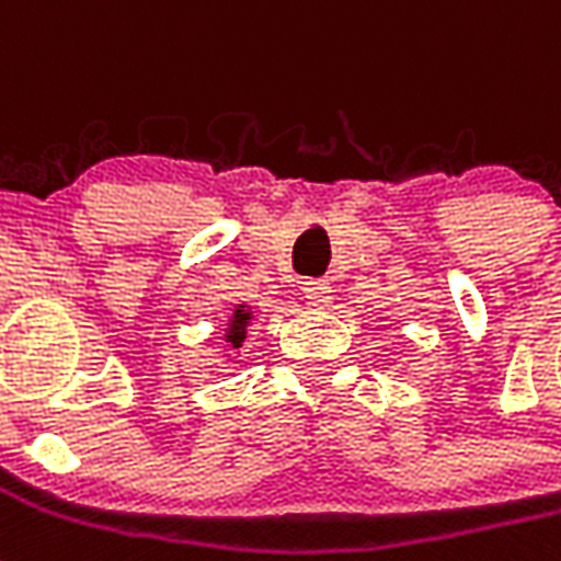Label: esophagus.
<instances>
[{
    "mask_svg": "<svg viewBox=\"0 0 561 561\" xmlns=\"http://www.w3.org/2000/svg\"><path fill=\"white\" fill-rule=\"evenodd\" d=\"M304 295L310 298V304H328L330 301V286L328 280H319V277H312V280H304Z\"/></svg>",
    "mask_w": 561,
    "mask_h": 561,
    "instance_id": "34e87169",
    "label": "esophagus"
}]
</instances>
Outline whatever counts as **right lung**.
Segmentation results:
<instances>
[{"mask_svg":"<svg viewBox=\"0 0 561 561\" xmlns=\"http://www.w3.org/2000/svg\"><path fill=\"white\" fill-rule=\"evenodd\" d=\"M251 312L245 310V304H237V310H233L231 321H228V328H225V342L231 345V348H240L242 342H245V328H249Z\"/></svg>","mask_w":561,"mask_h":561,"instance_id":"1","label":"right lung"}]
</instances>
